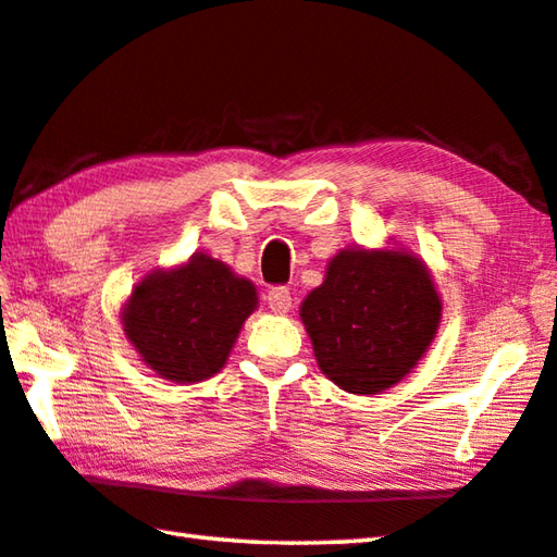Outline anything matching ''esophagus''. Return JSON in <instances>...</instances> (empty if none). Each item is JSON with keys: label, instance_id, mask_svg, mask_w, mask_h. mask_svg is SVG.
<instances>
[{"label": "esophagus", "instance_id": "obj_1", "mask_svg": "<svg viewBox=\"0 0 557 557\" xmlns=\"http://www.w3.org/2000/svg\"><path fill=\"white\" fill-rule=\"evenodd\" d=\"M267 304L273 313H288L290 310V290L286 286H273L267 294Z\"/></svg>", "mask_w": 557, "mask_h": 557}]
</instances>
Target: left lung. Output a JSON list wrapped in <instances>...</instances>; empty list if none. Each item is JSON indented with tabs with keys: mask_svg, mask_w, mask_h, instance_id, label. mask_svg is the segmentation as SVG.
<instances>
[{
	"mask_svg": "<svg viewBox=\"0 0 557 557\" xmlns=\"http://www.w3.org/2000/svg\"><path fill=\"white\" fill-rule=\"evenodd\" d=\"M431 271L406 249H339L300 320L320 372L349 394H382L411 372L437 333Z\"/></svg>",
	"mask_w": 557,
	"mask_h": 557,
	"instance_id": "obj_1",
	"label": "left lung"
}]
</instances>
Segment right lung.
I'll list each match as a JSON object with an SVG mask.
<instances>
[{"label":"right lung","instance_id":"right-lung-1","mask_svg":"<svg viewBox=\"0 0 557 557\" xmlns=\"http://www.w3.org/2000/svg\"><path fill=\"white\" fill-rule=\"evenodd\" d=\"M253 310L251 281L198 251L181 267L144 276L122 308V325L146 367L193 384L220 372Z\"/></svg>","mask_w":557,"mask_h":557}]
</instances>
